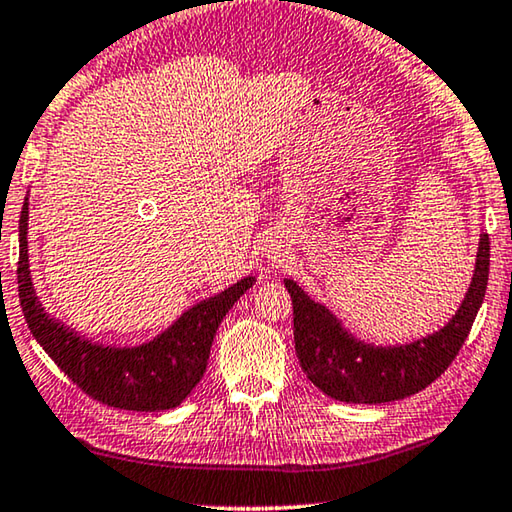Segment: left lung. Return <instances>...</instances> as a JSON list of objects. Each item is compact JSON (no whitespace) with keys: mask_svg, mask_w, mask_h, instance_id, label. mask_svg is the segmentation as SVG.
I'll use <instances>...</instances> for the list:
<instances>
[{"mask_svg":"<svg viewBox=\"0 0 512 512\" xmlns=\"http://www.w3.org/2000/svg\"><path fill=\"white\" fill-rule=\"evenodd\" d=\"M467 299L444 329L402 347H372L342 331L324 305L285 280L294 308V347L301 370L319 391L340 402L381 404L409 398L439 379L455 361L483 305L490 276V236L478 243Z\"/></svg>","mask_w":512,"mask_h":512,"instance_id":"obj_1","label":"left lung"}]
</instances>
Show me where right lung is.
I'll use <instances>...</instances> for the list:
<instances>
[{
  "label": "right lung",
  "mask_w": 512,
  "mask_h": 512,
  "mask_svg": "<svg viewBox=\"0 0 512 512\" xmlns=\"http://www.w3.org/2000/svg\"><path fill=\"white\" fill-rule=\"evenodd\" d=\"M255 278H243L174 322L154 342L133 349L98 347L45 315L27 264V202L20 211L18 294L27 326L57 368L89 398L128 411H163L188 398L207 370L213 335Z\"/></svg>",
  "instance_id": "obj_1"
}]
</instances>
